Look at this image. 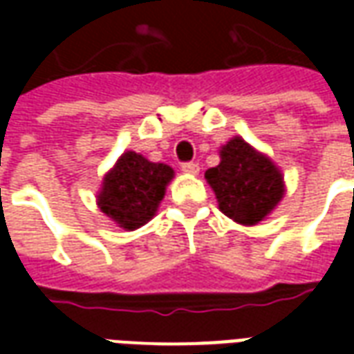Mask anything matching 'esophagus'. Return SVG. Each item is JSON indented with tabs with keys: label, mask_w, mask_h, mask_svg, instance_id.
I'll return each mask as SVG.
<instances>
[{
	"label": "esophagus",
	"mask_w": 354,
	"mask_h": 354,
	"mask_svg": "<svg viewBox=\"0 0 354 354\" xmlns=\"http://www.w3.org/2000/svg\"><path fill=\"white\" fill-rule=\"evenodd\" d=\"M182 170H184L185 174H197L199 172V162H184Z\"/></svg>",
	"instance_id": "34e87169"
}]
</instances>
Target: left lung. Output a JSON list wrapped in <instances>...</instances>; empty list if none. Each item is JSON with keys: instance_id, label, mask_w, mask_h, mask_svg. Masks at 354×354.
I'll return each mask as SVG.
<instances>
[{"instance_id": "left-lung-1", "label": "left lung", "mask_w": 354, "mask_h": 354, "mask_svg": "<svg viewBox=\"0 0 354 354\" xmlns=\"http://www.w3.org/2000/svg\"><path fill=\"white\" fill-rule=\"evenodd\" d=\"M220 159L218 167L205 172L220 210L243 225L260 223L284 195V180L279 167L241 136L222 146Z\"/></svg>"}]
</instances>
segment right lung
<instances>
[{"label":"right lung","instance_id":"1","mask_svg":"<svg viewBox=\"0 0 354 354\" xmlns=\"http://www.w3.org/2000/svg\"><path fill=\"white\" fill-rule=\"evenodd\" d=\"M172 178L174 170L169 165L124 151L104 176L96 203L119 227L134 231L153 218Z\"/></svg>","mask_w":354,"mask_h":354}]
</instances>
